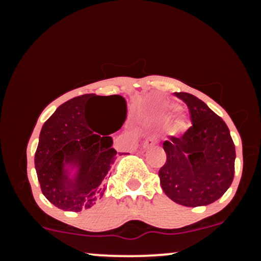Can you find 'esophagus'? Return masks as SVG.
<instances>
[{"label": "esophagus", "instance_id": "1", "mask_svg": "<svg viewBox=\"0 0 261 261\" xmlns=\"http://www.w3.org/2000/svg\"><path fill=\"white\" fill-rule=\"evenodd\" d=\"M152 145H154V139H153V137H148V139H146L145 142H143V147H145V148L151 147Z\"/></svg>", "mask_w": 261, "mask_h": 261}]
</instances>
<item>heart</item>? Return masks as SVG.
<instances>
[{
  "instance_id": "heart-1",
  "label": "heart",
  "mask_w": 261,
  "mask_h": 261,
  "mask_svg": "<svg viewBox=\"0 0 261 261\" xmlns=\"http://www.w3.org/2000/svg\"><path fill=\"white\" fill-rule=\"evenodd\" d=\"M178 109H179L178 104L173 103V101H168V100L158 101V103L154 106L155 114H157V115L162 119L169 118V116H172ZM189 127H190V121H189L187 118H184V116H176V118H174L172 121H170V125H169V128L170 131H172V134L178 135V136L179 135L187 133Z\"/></svg>"
}]
</instances>
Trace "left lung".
I'll return each instance as SVG.
<instances>
[{
  "instance_id": "1",
  "label": "left lung",
  "mask_w": 261,
  "mask_h": 261,
  "mask_svg": "<svg viewBox=\"0 0 261 261\" xmlns=\"http://www.w3.org/2000/svg\"><path fill=\"white\" fill-rule=\"evenodd\" d=\"M175 95L188 106L193 126L181 137L164 141L167 161L158 173L161 187L179 205H210L232 184L234 143L226 122L202 100L190 93Z\"/></svg>"
}]
</instances>
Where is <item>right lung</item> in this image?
<instances>
[{"mask_svg":"<svg viewBox=\"0 0 261 261\" xmlns=\"http://www.w3.org/2000/svg\"><path fill=\"white\" fill-rule=\"evenodd\" d=\"M99 97L85 94L67 100L41 127L34 158L38 180L44 196L65 211L92 207L103 196V180L116 160L110 134L125 121L126 101L109 95L121 104L120 125L112 133H95L86 112L89 101Z\"/></svg>","mask_w":261,"mask_h":261,"instance_id":"add662e5","label":"right lung"}]
</instances>
